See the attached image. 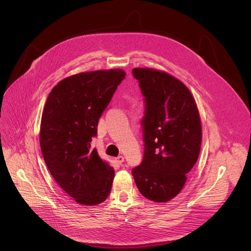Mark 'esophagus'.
<instances>
[{"label": "esophagus", "instance_id": "34e87169", "mask_svg": "<svg viewBox=\"0 0 251 251\" xmlns=\"http://www.w3.org/2000/svg\"><path fill=\"white\" fill-rule=\"evenodd\" d=\"M116 162H117L118 164H122V163L124 162V156H123V155L117 156V157H116Z\"/></svg>", "mask_w": 251, "mask_h": 251}]
</instances>
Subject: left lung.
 Returning <instances> with one entry per match:
<instances>
[{
	"mask_svg": "<svg viewBox=\"0 0 251 251\" xmlns=\"http://www.w3.org/2000/svg\"><path fill=\"white\" fill-rule=\"evenodd\" d=\"M144 97V152L131 171L140 193L155 202L175 197L199 159L201 124L189 89L168 73L134 68Z\"/></svg>",
	"mask_w": 251,
	"mask_h": 251,
	"instance_id": "1",
	"label": "left lung"
}]
</instances>
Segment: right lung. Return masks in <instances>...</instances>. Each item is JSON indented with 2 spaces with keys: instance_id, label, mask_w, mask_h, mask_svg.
Listing matches in <instances>:
<instances>
[{
  "instance_id": "add662e5",
  "label": "right lung",
  "mask_w": 251,
  "mask_h": 251,
  "mask_svg": "<svg viewBox=\"0 0 251 251\" xmlns=\"http://www.w3.org/2000/svg\"><path fill=\"white\" fill-rule=\"evenodd\" d=\"M124 78L120 69L79 73L60 81L46 101L39 133L44 160L60 187L80 204H99L111 192L114 169L90 142Z\"/></svg>"
}]
</instances>
